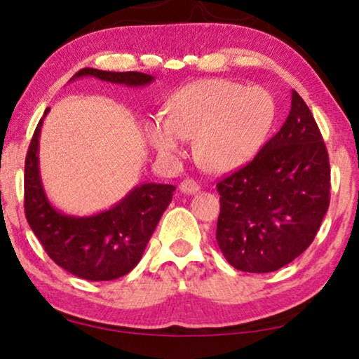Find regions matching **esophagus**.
Returning <instances> with one entry per match:
<instances>
[{"mask_svg":"<svg viewBox=\"0 0 359 359\" xmlns=\"http://www.w3.org/2000/svg\"><path fill=\"white\" fill-rule=\"evenodd\" d=\"M199 184L196 183L194 180H184V181H181V184H180V191L181 193H184V194H196V193H199Z\"/></svg>","mask_w":359,"mask_h":359,"instance_id":"34e87169","label":"esophagus"}]
</instances>
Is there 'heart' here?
Segmentation results:
<instances>
[{
    "label": "heart",
    "mask_w": 359,
    "mask_h": 359,
    "mask_svg": "<svg viewBox=\"0 0 359 359\" xmlns=\"http://www.w3.org/2000/svg\"><path fill=\"white\" fill-rule=\"evenodd\" d=\"M276 114V100L262 86L203 78L173 93L168 114L151 116L145 134L168 160L184 156L188 139H196L199 163L214 173H227L247 165L262 150Z\"/></svg>",
    "instance_id": "obj_1"
}]
</instances>
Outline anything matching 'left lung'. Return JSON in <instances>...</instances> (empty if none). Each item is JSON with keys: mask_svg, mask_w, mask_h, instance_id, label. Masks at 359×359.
<instances>
[{"mask_svg": "<svg viewBox=\"0 0 359 359\" xmlns=\"http://www.w3.org/2000/svg\"><path fill=\"white\" fill-rule=\"evenodd\" d=\"M217 245L233 268L271 273L306 252L330 204V163L311 109L292 91L286 122L247 166L217 183Z\"/></svg>", "mask_w": 359, "mask_h": 359, "instance_id": "8db88e82", "label": "left lung"}]
</instances>
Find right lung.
I'll return each instance as SVG.
<instances>
[{
  "label": "right lung",
  "mask_w": 359,
  "mask_h": 359,
  "mask_svg": "<svg viewBox=\"0 0 359 359\" xmlns=\"http://www.w3.org/2000/svg\"><path fill=\"white\" fill-rule=\"evenodd\" d=\"M93 76L126 86H147L155 80L140 72H104L83 68L72 80ZM39 121L24 166V212L48 257L65 271L88 281H111L132 271L140 262L165 209L173 199V184L135 186L119 203L93 215H68L48 201L39 170Z\"/></svg>",
  "instance_id": "obj_1"
}]
</instances>
